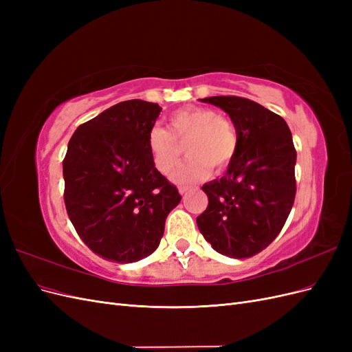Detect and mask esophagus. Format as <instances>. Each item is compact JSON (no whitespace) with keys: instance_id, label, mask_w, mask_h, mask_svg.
Segmentation results:
<instances>
[{"instance_id":"34e87169","label":"esophagus","mask_w":352,"mask_h":352,"mask_svg":"<svg viewBox=\"0 0 352 352\" xmlns=\"http://www.w3.org/2000/svg\"><path fill=\"white\" fill-rule=\"evenodd\" d=\"M189 190V186H179V192H180V195H185L186 192Z\"/></svg>"}]
</instances>
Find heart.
Segmentation results:
<instances>
[{
	"instance_id": "heart-1",
	"label": "heart",
	"mask_w": 352,
	"mask_h": 352,
	"mask_svg": "<svg viewBox=\"0 0 352 352\" xmlns=\"http://www.w3.org/2000/svg\"><path fill=\"white\" fill-rule=\"evenodd\" d=\"M148 151L160 173L170 176L180 164L186 145L188 162L175 175L177 182H195L221 173L238 153V131L228 116L210 107H186L170 116L168 131L154 126L146 136Z\"/></svg>"
}]
</instances>
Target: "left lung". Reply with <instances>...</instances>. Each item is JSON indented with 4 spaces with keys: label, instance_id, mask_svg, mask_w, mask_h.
Wrapping results in <instances>:
<instances>
[{
    "label": "left lung",
    "instance_id": "1",
    "mask_svg": "<svg viewBox=\"0 0 352 352\" xmlns=\"http://www.w3.org/2000/svg\"><path fill=\"white\" fill-rule=\"evenodd\" d=\"M225 110L239 138L226 175L202 186L208 206L197 217L217 252L250 258L279 235L295 201L296 151L279 114L235 95L201 100Z\"/></svg>",
    "mask_w": 352,
    "mask_h": 352
}]
</instances>
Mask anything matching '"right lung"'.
<instances>
[{
	"label": "right lung",
	"mask_w": 352,
	"mask_h": 352,
	"mask_svg": "<svg viewBox=\"0 0 352 352\" xmlns=\"http://www.w3.org/2000/svg\"><path fill=\"white\" fill-rule=\"evenodd\" d=\"M162 107L122 101L82 123L63 160L72 225L100 257L133 263L153 254L167 214L182 199L155 168L146 136Z\"/></svg>",
	"instance_id": "right-lung-1"
}]
</instances>
